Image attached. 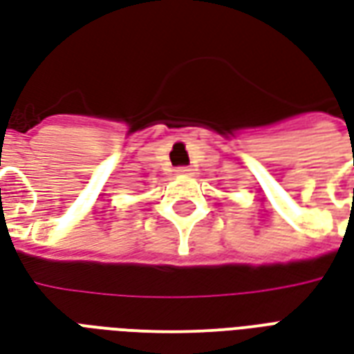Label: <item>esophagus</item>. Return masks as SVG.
Segmentation results:
<instances>
[{
    "label": "esophagus",
    "instance_id": "34e87169",
    "mask_svg": "<svg viewBox=\"0 0 354 354\" xmlns=\"http://www.w3.org/2000/svg\"><path fill=\"white\" fill-rule=\"evenodd\" d=\"M176 174L178 176H191V174H193V169H189V167H178Z\"/></svg>",
    "mask_w": 354,
    "mask_h": 354
}]
</instances>
